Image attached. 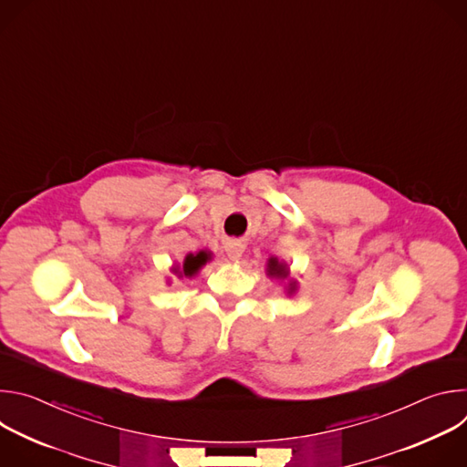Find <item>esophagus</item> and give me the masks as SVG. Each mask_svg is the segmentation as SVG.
I'll return each mask as SVG.
<instances>
[{"label": "esophagus", "instance_id": "34e87169", "mask_svg": "<svg viewBox=\"0 0 467 467\" xmlns=\"http://www.w3.org/2000/svg\"><path fill=\"white\" fill-rule=\"evenodd\" d=\"M244 249H245V245L242 242H236V240H229L225 244V253L231 260H238L244 254Z\"/></svg>", "mask_w": 467, "mask_h": 467}]
</instances>
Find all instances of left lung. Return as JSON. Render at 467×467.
Segmentation results:
<instances>
[{
  "label": "left lung",
  "mask_w": 467,
  "mask_h": 467,
  "mask_svg": "<svg viewBox=\"0 0 467 467\" xmlns=\"http://www.w3.org/2000/svg\"><path fill=\"white\" fill-rule=\"evenodd\" d=\"M265 275L272 279H279V281H286L285 283V290L288 296H294L299 290V283L296 279L290 277V268L285 260H279L277 256H270L268 264H265Z\"/></svg>",
  "instance_id": "left-lung-1"
}]
</instances>
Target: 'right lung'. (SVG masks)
<instances>
[{
  "mask_svg": "<svg viewBox=\"0 0 467 467\" xmlns=\"http://www.w3.org/2000/svg\"><path fill=\"white\" fill-rule=\"evenodd\" d=\"M211 260H213V253L207 251V249H202V251H197V253H188V254L184 256L182 264H173V265H171V274H173L175 277H179V279H182V277L192 279V277H195V275L199 274V270H202L203 265H205L207 262H211Z\"/></svg>",
  "mask_w": 467,
  "mask_h": 467,
  "instance_id": "1",
  "label": "right lung"
}]
</instances>
